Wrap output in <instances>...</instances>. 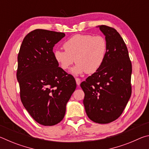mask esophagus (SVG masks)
<instances>
[{"label":"esophagus","mask_w":149,"mask_h":149,"mask_svg":"<svg viewBox=\"0 0 149 149\" xmlns=\"http://www.w3.org/2000/svg\"><path fill=\"white\" fill-rule=\"evenodd\" d=\"M75 81H76V84L77 85H79L81 84V79L79 78H75Z\"/></svg>","instance_id":"1"}]
</instances>
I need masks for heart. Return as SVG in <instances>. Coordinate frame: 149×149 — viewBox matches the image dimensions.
Instances as JSON below:
<instances>
[{"mask_svg":"<svg viewBox=\"0 0 149 149\" xmlns=\"http://www.w3.org/2000/svg\"><path fill=\"white\" fill-rule=\"evenodd\" d=\"M63 47L65 50H54V58L64 70L70 69L74 62L77 63L71 70L74 75L97 72L108 52V42L101 35L76 34L65 41Z\"/></svg>","mask_w":149,"mask_h":149,"instance_id":"b5f03b06","label":"heart"}]
</instances>
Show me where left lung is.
Wrapping results in <instances>:
<instances>
[{
    "mask_svg": "<svg viewBox=\"0 0 149 149\" xmlns=\"http://www.w3.org/2000/svg\"><path fill=\"white\" fill-rule=\"evenodd\" d=\"M99 27L108 42L107 57L101 68L80 86L87 116L94 122L108 123L120 116L130 99L132 65L119 33L104 25Z\"/></svg>",
    "mask_w": 149,
    "mask_h": 149,
    "instance_id": "left-lung-1",
    "label": "left lung"
}]
</instances>
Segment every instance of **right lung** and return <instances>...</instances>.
Listing matches in <instances>:
<instances>
[{"instance_id":"obj_1","label":"right lung","mask_w":149,"mask_h":149,"mask_svg":"<svg viewBox=\"0 0 149 149\" xmlns=\"http://www.w3.org/2000/svg\"><path fill=\"white\" fill-rule=\"evenodd\" d=\"M64 36V33L35 29L25 37L17 56L22 102L31 116L45 126L61 122L76 88L74 77L54 58L53 47Z\"/></svg>"}]
</instances>
